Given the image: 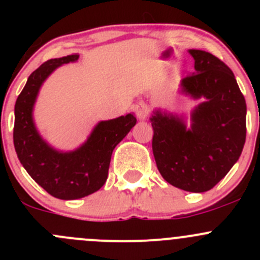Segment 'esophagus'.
Wrapping results in <instances>:
<instances>
[{"mask_svg":"<svg viewBox=\"0 0 260 260\" xmlns=\"http://www.w3.org/2000/svg\"><path fill=\"white\" fill-rule=\"evenodd\" d=\"M136 114H137V117L140 118V119H146L149 114L148 107H147L143 102H141V103H138L137 106H136Z\"/></svg>","mask_w":260,"mask_h":260,"instance_id":"34e87169","label":"esophagus"}]
</instances>
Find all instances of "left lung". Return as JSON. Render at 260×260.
<instances>
[{"instance_id": "1", "label": "left lung", "mask_w": 260, "mask_h": 260, "mask_svg": "<svg viewBox=\"0 0 260 260\" xmlns=\"http://www.w3.org/2000/svg\"><path fill=\"white\" fill-rule=\"evenodd\" d=\"M195 70L182 79L193 98H206L192 113L191 129L182 120L157 111L152 115V151L157 169L175 187L190 192L211 190L243 151L246 104L232 69L210 52L190 50Z\"/></svg>"}]
</instances>
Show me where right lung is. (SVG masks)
Masks as SVG:
<instances>
[{"label":"right lung","mask_w":260,"mask_h":260,"mask_svg":"<svg viewBox=\"0 0 260 260\" xmlns=\"http://www.w3.org/2000/svg\"><path fill=\"white\" fill-rule=\"evenodd\" d=\"M78 57L72 54L40 65L31 73L15 104L14 145L18 159L46 192L61 200L88 196L106 183L114 147L137 122L133 114L101 122L88 141L69 153L55 151L41 140L31 115L39 89L52 70Z\"/></svg>","instance_id":"add662e5"}]
</instances>
